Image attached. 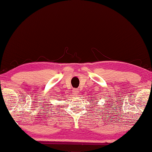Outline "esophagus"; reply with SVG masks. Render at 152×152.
<instances>
[{
	"instance_id": "esophagus-1",
	"label": "esophagus",
	"mask_w": 152,
	"mask_h": 152,
	"mask_svg": "<svg viewBox=\"0 0 152 152\" xmlns=\"http://www.w3.org/2000/svg\"><path fill=\"white\" fill-rule=\"evenodd\" d=\"M72 92H73V94L74 95H78V89L77 88H74L73 90H72Z\"/></svg>"
}]
</instances>
